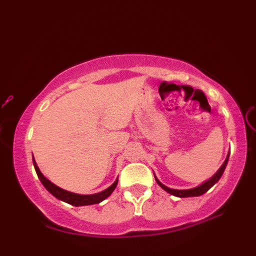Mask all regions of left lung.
<instances>
[{
	"mask_svg": "<svg viewBox=\"0 0 256 256\" xmlns=\"http://www.w3.org/2000/svg\"><path fill=\"white\" fill-rule=\"evenodd\" d=\"M228 157H230V152H228V155H227V157H226V160H225V162H224V164L222 166H220V169L216 171V172L213 174V176L210 178L208 180H206V182H204V183H202V185H199V186H197V188H188V190H174V188H168V186H166V185L164 184H162L160 183V182L157 180L156 178V182H157V184L160 185V188H163V190H166V192H169L170 194H174V196H176V197H180V198H185V197H198V196H202V194H204L205 192H208L210 188H211L213 185H214L216 182H218L219 180H220V177L222 176V174H224V171H225V168H226V166H227V162H228Z\"/></svg>",
	"mask_w": 256,
	"mask_h": 256,
	"instance_id": "left-lung-1",
	"label": "left lung"
}]
</instances>
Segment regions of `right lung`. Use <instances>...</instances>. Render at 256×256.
<instances>
[{"label": "right lung", "mask_w": 256, "mask_h": 256, "mask_svg": "<svg viewBox=\"0 0 256 256\" xmlns=\"http://www.w3.org/2000/svg\"><path fill=\"white\" fill-rule=\"evenodd\" d=\"M32 162H34V170H36L37 176L40 178L42 184L44 185V188L50 192L52 196H54L56 198L60 199V200L68 202V204H71L73 206H84V205H93V204H99L102 200H104L107 197H110L112 194V192L115 190L118 185V178L114 182L113 184L110 185V188H106V190L102 192H99V194H73V192L62 190V188L57 186L54 183H51L50 180H48L46 177H44V174L40 172V168H38L36 160L32 157Z\"/></svg>", "instance_id": "1"}]
</instances>
